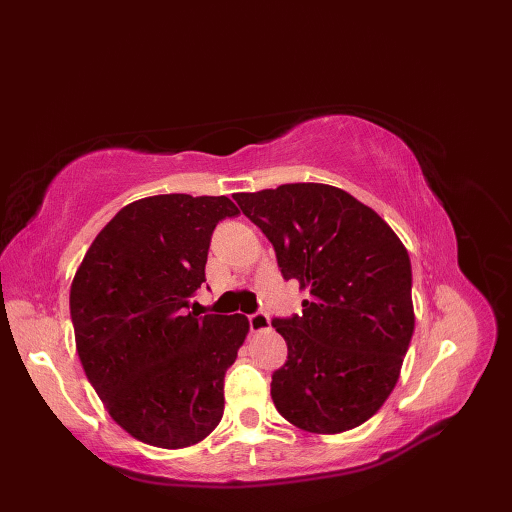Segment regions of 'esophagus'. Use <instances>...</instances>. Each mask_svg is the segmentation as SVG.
Here are the masks:
<instances>
[{
  "label": "esophagus",
  "instance_id": "1",
  "mask_svg": "<svg viewBox=\"0 0 512 512\" xmlns=\"http://www.w3.org/2000/svg\"><path fill=\"white\" fill-rule=\"evenodd\" d=\"M249 326L253 332H263V330H270V317L263 311H255L249 315Z\"/></svg>",
  "mask_w": 512,
  "mask_h": 512
}]
</instances>
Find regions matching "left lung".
Returning a JSON list of instances; mask_svg holds the SVG:
<instances>
[{
  "label": "left lung",
  "instance_id": "1",
  "mask_svg": "<svg viewBox=\"0 0 512 512\" xmlns=\"http://www.w3.org/2000/svg\"><path fill=\"white\" fill-rule=\"evenodd\" d=\"M274 245L284 280L311 299L274 317L288 361L272 375L278 413L305 432L340 434L380 411L415 328L411 259L371 207L328 184L234 195Z\"/></svg>",
  "mask_w": 512,
  "mask_h": 512
}]
</instances>
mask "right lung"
<instances>
[{"label": "right lung", "mask_w": 512, "mask_h": 512, "mask_svg": "<svg viewBox=\"0 0 512 512\" xmlns=\"http://www.w3.org/2000/svg\"><path fill=\"white\" fill-rule=\"evenodd\" d=\"M228 197L157 195L114 215L74 276L76 351L107 413L149 446L184 448L224 415V375L249 332L245 315H199L211 234Z\"/></svg>", "instance_id": "add662e5"}]
</instances>
